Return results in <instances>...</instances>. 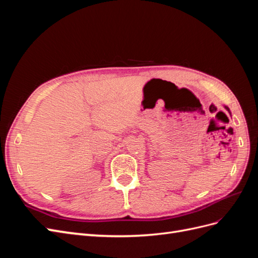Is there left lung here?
I'll use <instances>...</instances> for the list:
<instances>
[{"label": "left lung", "instance_id": "8db88e82", "mask_svg": "<svg viewBox=\"0 0 258 258\" xmlns=\"http://www.w3.org/2000/svg\"><path fill=\"white\" fill-rule=\"evenodd\" d=\"M225 108H226V110H227V111H228V112H229V113H230V111H229V108H228V107H227V106H225Z\"/></svg>", "mask_w": 258, "mask_h": 258}]
</instances>
